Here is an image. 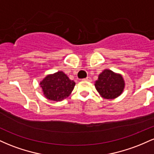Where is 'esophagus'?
Here are the masks:
<instances>
[{"label":"esophagus","instance_id":"esophagus-1","mask_svg":"<svg viewBox=\"0 0 154 154\" xmlns=\"http://www.w3.org/2000/svg\"><path fill=\"white\" fill-rule=\"evenodd\" d=\"M83 80H84V81H87V82H91L92 79L90 77H86V78L83 79Z\"/></svg>","mask_w":154,"mask_h":154}]
</instances>
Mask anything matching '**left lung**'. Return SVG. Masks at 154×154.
Segmentation results:
<instances>
[{"label":"left lung","instance_id":"1","mask_svg":"<svg viewBox=\"0 0 154 154\" xmlns=\"http://www.w3.org/2000/svg\"><path fill=\"white\" fill-rule=\"evenodd\" d=\"M95 87L100 97L111 100L123 93L125 82L121 74L106 69L98 75V79L95 82Z\"/></svg>","mask_w":154,"mask_h":154}]
</instances>
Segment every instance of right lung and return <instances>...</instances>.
<instances>
[{
	"label": "right lung",
	"mask_w": 154,
	"mask_h": 154,
	"mask_svg": "<svg viewBox=\"0 0 154 154\" xmlns=\"http://www.w3.org/2000/svg\"><path fill=\"white\" fill-rule=\"evenodd\" d=\"M44 95L47 99L61 101L69 96L75 82L71 80L62 71L47 75L40 82Z\"/></svg>",
	"instance_id": "add662e5"
}]
</instances>
